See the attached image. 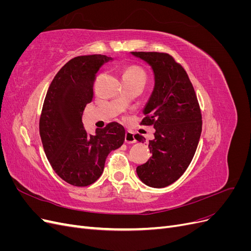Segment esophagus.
Listing matches in <instances>:
<instances>
[{
    "mask_svg": "<svg viewBox=\"0 0 251 251\" xmlns=\"http://www.w3.org/2000/svg\"><path fill=\"white\" fill-rule=\"evenodd\" d=\"M125 140L126 143H134L136 142V138H135V135L133 132L131 131H127L126 132V136H125Z\"/></svg>",
    "mask_w": 251,
    "mask_h": 251,
    "instance_id": "34e87169",
    "label": "esophagus"
}]
</instances>
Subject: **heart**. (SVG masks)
<instances>
[{
	"instance_id": "obj_1",
	"label": "heart",
	"mask_w": 251,
	"mask_h": 251,
	"mask_svg": "<svg viewBox=\"0 0 251 251\" xmlns=\"http://www.w3.org/2000/svg\"><path fill=\"white\" fill-rule=\"evenodd\" d=\"M124 81H139L143 85L147 81V73L141 67L131 65L127 66L123 73Z\"/></svg>"
}]
</instances>
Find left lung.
I'll use <instances>...</instances> for the list:
<instances>
[{
	"mask_svg": "<svg viewBox=\"0 0 251 251\" xmlns=\"http://www.w3.org/2000/svg\"><path fill=\"white\" fill-rule=\"evenodd\" d=\"M151 66L155 88L140 126H153L151 157L136 172L144 184L165 187L177 181L192 162L202 132V114L184 68L164 52H132ZM135 138H146L137 134Z\"/></svg>",
	"mask_w": 251,
	"mask_h": 251,
	"instance_id": "left-lung-1",
	"label": "left lung"
}]
</instances>
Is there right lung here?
Returning <instances> with one entry per match:
<instances>
[{"label":"right lung","instance_id":"right-lung-1","mask_svg":"<svg viewBox=\"0 0 251 251\" xmlns=\"http://www.w3.org/2000/svg\"><path fill=\"white\" fill-rule=\"evenodd\" d=\"M110 58L101 54L70 59L53 78L45 97L40 135L53 171L67 183L88 186L101 176L110 151L123 146L125 127L110 123L95 135L82 126V112L93 98L96 74Z\"/></svg>","mask_w":251,"mask_h":251}]
</instances>
